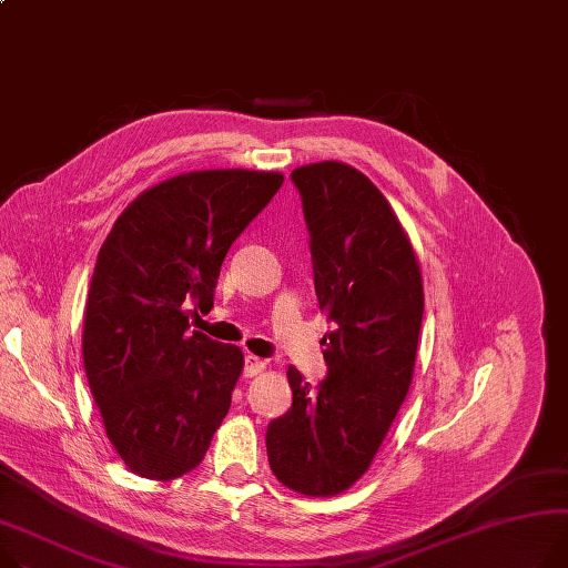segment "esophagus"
I'll list each match as a JSON object with an SVG mask.
<instances>
[{"mask_svg": "<svg viewBox=\"0 0 568 568\" xmlns=\"http://www.w3.org/2000/svg\"><path fill=\"white\" fill-rule=\"evenodd\" d=\"M264 369H267V361H262V358H257L253 354L246 356V361H244V376H248V379H251V376H257Z\"/></svg>", "mask_w": 568, "mask_h": 568, "instance_id": "obj_1", "label": "esophagus"}]
</instances>
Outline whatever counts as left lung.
I'll return each mask as SVG.
<instances>
[{
    "label": "left lung",
    "mask_w": 568,
    "mask_h": 568,
    "mask_svg": "<svg viewBox=\"0 0 568 568\" xmlns=\"http://www.w3.org/2000/svg\"><path fill=\"white\" fill-rule=\"evenodd\" d=\"M304 203L326 379L290 365L292 406L267 429L281 484L311 498L345 494L372 466L410 388L425 313L418 255L367 175L345 162L292 171Z\"/></svg>",
    "instance_id": "obj_1"
}]
</instances>
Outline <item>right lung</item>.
<instances>
[{
  "label": "right lung",
  "mask_w": 568,
  "mask_h": 568,
  "mask_svg": "<svg viewBox=\"0 0 568 568\" xmlns=\"http://www.w3.org/2000/svg\"><path fill=\"white\" fill-rule=\"evenodd\" d=\"M283 180L246 169L180 173L141 192L98 253L87 379L106 438L145 479L194 470L231 408L244 354L189 331V308H212L225 253Z\"/></svg>",
  "instance_id": "right-lung-1"
}]
</instances>
